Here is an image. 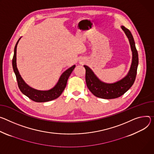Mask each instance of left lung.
Listing matches in <instances>:
<instances>
[{"label":"left lung","mask_w":154,"mask_h":154,"mask_svg":"<svg viewBox=\"0 0 154 154\" xmlns=\"http://www.w3.org/2000/svg\"><path fill=\"white\" fill-rule=\"evenodd\" d=\"M121 27L129 39L133 53L132 63L127 75L114 83H106L100 81L90 68L84 65L86 71L85 80L87 87L95 96L100 98L110 100L121 96L131 87L136 79L139 61L137 51L136 48L133 37L130 30L125 26Z\"/></svg>","instance_id":"obj_1"}]
</instances>
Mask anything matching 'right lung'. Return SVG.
Returning a JSON list of instances; mask_svg holds the SVG:
<instances>
[{"instance_id": "obj_1", "label": "right lung", "mask_w": 154, "mask_h": 154, "mask_svg": "<svg viewBox=\"0 0 154 154\" xmlns=\"http://www.w3.org/2000/svg\"><path fill=\"white\" fill-rule=\"evenodd\" d=\"M20 38H19L15 47V49H14V55L12 60L13 69L14 72H15L16 75L18 85L20 91L26 96L28 97L29 99L37 103L47 102L57 99V97H58L61 94L63 90L66 88L68 78L73 71L75 66H72L71 67L69 68L66 71H64L61 75L57 84L52 89L48 91H39L32 88L24 82L17 67V47Z\"/></svg>"}]
</instances>
